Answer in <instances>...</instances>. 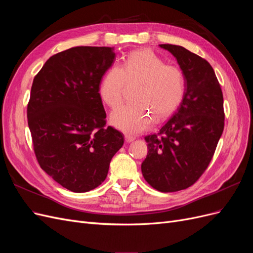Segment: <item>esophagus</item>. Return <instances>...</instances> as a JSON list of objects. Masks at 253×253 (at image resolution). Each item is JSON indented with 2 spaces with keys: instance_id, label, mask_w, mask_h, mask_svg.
Here are the masks:
<instances>
[{
  "instance_id": "obj_1",
  "label": "esophagus",
  "mask_w": 253,
  "mask_h": 253,
  "mask_svg": "<svg viewBox=\"0 0 253 253\" xmlns=\"http://www.w3.org/2000/svg\"><path fill=\"white\" fill-rule=\"evenodd\" d=\"M125 139H126V143H129V142H132V141L135 140V137L129 136V135H126V136H125Z\"/></svg>"
}]
</instances>
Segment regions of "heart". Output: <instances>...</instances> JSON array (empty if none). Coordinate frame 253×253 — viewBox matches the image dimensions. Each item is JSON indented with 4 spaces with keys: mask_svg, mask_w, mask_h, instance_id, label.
Segmentation results:
<instances>
[{
    "mask_svg": "<svg viewBox=\"0 0 253 253\" xmlns=\"http://www.w3.org/2000/svg\"><path fill=\"white\" fill-rule=\"evenodd\" d=\"M126 82H140L135 100L138 103L121 105L111 113L113 126L135 135L148 129L157 119L172 114L180 103L185 81L178 67L165 64L154 52L140 49L132 52L118 65L111 66L102 76L99 95L115 108L122 101Z\"/></svg>",
    "mask_w": 253,
    "mask_h": 253,
    "instance_id": "b5f03b06",
    "label": "heart"
}]
</instances>
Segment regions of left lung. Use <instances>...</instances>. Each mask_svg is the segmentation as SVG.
<instances>
[{
	"label": "left lung",
	"instance_id": "8db88e82",
	"mask_svg": "<svg viewBox=\"0 0 253 253\" xmlns=\"http://www.w3.org/2000/svg\"><path fill=\"white\" fill-rule=\"evenodd\" d=\"M177 61L185 80L182 100L157 134L145 136L141 172L160 192L187 189L210 164L224 131L223 93L212 66L179 45L160 44Z\"/></svg>",
	"mask_w": 253,
	"mask_h": 253
}]
</instances>
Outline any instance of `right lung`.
<instances>
[{"label":"right lung","mask_w":253,"mask_h":253,"mask_svg":"<svg viewBox=\"0 0 253 253\" xmlns=\"http://www.w3.org/2000/svg\"><path fill=\"white\" fill-rule=\"evenodd\" d=\"M113 47L78 46L50 57L35 77L28 126L40 167L63 188L87 192L104 181L125 137L104 127L99 84Z\"/></svg>","instance_id":"1"}]
</instances>
